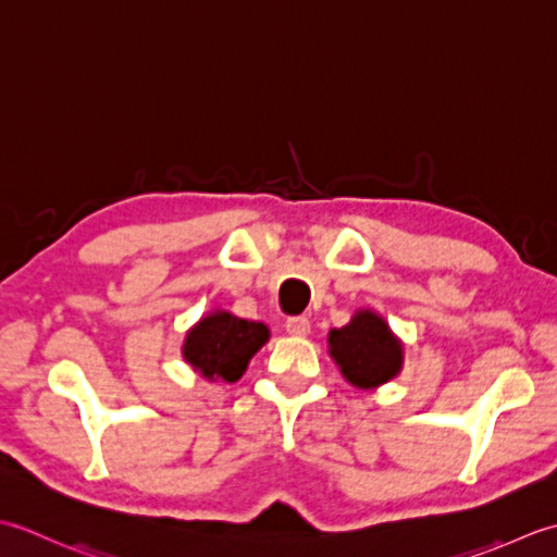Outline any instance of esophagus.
I'll return each mask as SVG.
<instances>
[{"instance_id":"obj_1","label":"esophagus","mask_w":557,"mask_h":557,"mask_svg":"<svg viewBox=\"0 0 557 557\" xmlns=\"http://www.w3.org/2000/svg\"><path fill=\"white\" fill-rule=\"evenodd\" d=\"M286 332L290 336H308L310 334V320H308V317H290V320H286Z\"/></svg>"}]
</instances>
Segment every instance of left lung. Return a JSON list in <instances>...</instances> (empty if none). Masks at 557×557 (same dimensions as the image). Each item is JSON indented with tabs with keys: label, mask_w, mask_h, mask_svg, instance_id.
<instances>
[{
	"label": "left lung",
	"mask_w": 557,
	"mask_h": 557,
	"mask_svg": "<svg viewBox=\"0 0 557 557\" xmlns=\"http://www.w3.org/2000/svg\"><path fill=\"white\" fill-rule=\"evenodd\" d=\"M329 356L356 389H377L404 370V342L380 312L358 308L350 322L326 336Z\"/></svg>",
	"instance_id": "8db88e82"
}]
</instances>
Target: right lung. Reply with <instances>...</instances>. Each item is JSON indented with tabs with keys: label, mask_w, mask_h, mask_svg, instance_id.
Wrapping results in <instances>:
<instances>
[{
	"label": "right lung",
	"mask_w": 557,
	"mask_h": 557,
	"mask_svg": "<svg viewBox=\"0 0 557 557\" xmlns=\"http://www.w3.org/2000/svg\"><path fill=\"white\" fill-rule=\"evenodd\" d=\"M269 336L264 322H247L228 310L213 308L187 329L183 358L203 380L237 382Z\"/></svg>",
	"instance_id": "add662e5"
}]
</instances>
